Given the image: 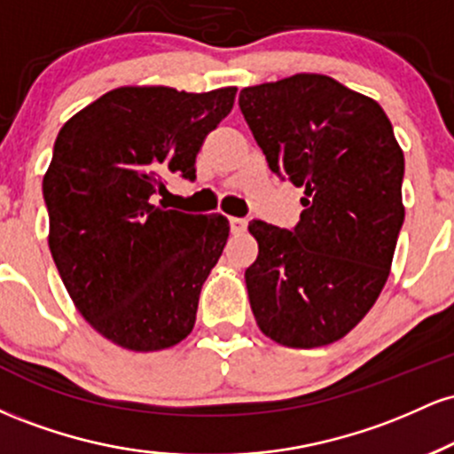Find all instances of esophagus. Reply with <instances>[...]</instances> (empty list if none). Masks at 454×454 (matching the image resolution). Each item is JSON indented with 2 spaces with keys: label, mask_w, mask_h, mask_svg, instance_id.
<instances>
[{
  "label": "esophagus",
  "mask_w": 454,
  "mask_h": 454,
  "mask_svg": "<svg viewBox=\"0 0 454 454\" xmlns=\"http://www.w3.org/2000/svg\"><path fill=\"white\" fill-rule=\"evenodd\" d=\"M245 228H247V220H243V217H231V231L234 234L245 232Z\"/></svg>",
  "instance_id": "esophagus-1"
}]
</instances>
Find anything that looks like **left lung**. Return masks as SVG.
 Wrapping results in <instances>:
<instances>
[{
	"instance_id": "8db88e82",
	"label": "left lung",
	"mask_w": 454,
	"mask_h": 454,
	"mask_svg": "<svg viewBox=\"0 0 454 454\" xmlns=\"http://www.w3.org/2000/svg\"><path fill=\"white\" fill-rule=\"evenodd\" d=\"M239 106L269 168L305 187L293 231L249 223L254 317L281 346H326L363 320L388 279L405 215L403 151L376 100L325 74L245 87Z\"/></svg>"
}]
</instances>
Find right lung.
<instances>
[{
	"label": "right lung",
	"mask_w": 454,
	"mask_h": 454,
	"mask_svg": "<svg viewBox=\"0 0 454 454\" xmlns=\"http://www.w3.org/2000/svg\"><path fill=\"white\" fill-rule=\"evenodd\" d=\"M234 93L119 87L57 134L43 181L49 247L78 311L117 346L164 350L194 328L231 226L220 213L160 207L155 196L170 175L196 179L198 151Z\"/></svg>",
	"instance_id": "obj_1"
}]
</instances>
